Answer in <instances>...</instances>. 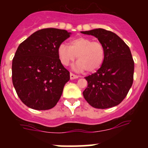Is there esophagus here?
I'll return each mask as SVG.
<instances>
[{
	"label": "esophagus",
	"instance_id": "34e87169",
	"mask_svg": "<svg viewBox=\"0 0 148 148\" xmlns=\"http://www.w3.org/2000/svg\"><path fill=\"white\" fill-rule=\"evenodd\" d=\"M78 76L75 75V74H72V73H70V79H77L78 78Z\"/></svg>",
	"mask_w": 148,
	"mask_h": 148
}]
</instances>
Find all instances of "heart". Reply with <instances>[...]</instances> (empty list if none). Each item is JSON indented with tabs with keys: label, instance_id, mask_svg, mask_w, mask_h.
<instances>
[{
	"label": "heart",
	"instance_id": "obj_1",
	"mask_svg": "<svg viewBox=\"0 0 148 148\" xmlns=\"http://www.w3.org/2000/svg\"><path fill=\"white\" fill-rule=\"evenodd\" d=\"M57 52L59 60L64 66H68L77 58L78 62L74 68L78 71H95L102 64L104 58L102 44L83 36L70 41L69 46L62 43L58 47Z\"/></svg>",
	"mask_w": 148,
	"mask_h": 148
}]
</instances>
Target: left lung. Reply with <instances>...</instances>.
Here are the masks:
<instances>
[{"mask_svg":"<svg viewBox=\"0 0 148 148\" xmlns=\"http://www.w3.org/2000/svg\"><path fill=\"white\" fill-rule=\"evenodd\" d=\"M81 33L96 37L104 49L100 68L85 77L88 85L83 92L84 97L95 108L107 109L118 105L133 82L134 61L130 49L112 31L96 28Z\"/></svg>","mask_w":148,"mask_h":148,"instance_id":"obj_1","label":"left lung"}]
</instances>
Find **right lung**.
I'll return each instance as SVG.
<instances>
[{
  "label": "right lung",
  "instance_id": "obj_1",
  "mask_svg": "<svg viewBox=\"0 0 148 148\" xmlns=\"http://www.w3.org/2000/svg\"><path fill=\"white\" fill-rule=\"evenodd\" d=\"M71 34L63 29L44 28L18 46L12 62V81L27 107L46 110L59 102L70 75L59 60L57 49Z\"/></svg>",
  "mask_w": 148,
  "mask_h": 148
}]
</instances>
